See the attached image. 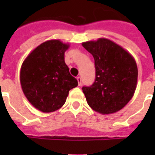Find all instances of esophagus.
Segmentation results:
<instances>
[{
    "instance_id": "esophagus-1",
    "label": "esophagus",
    "mask_w": 155,
    "mask_h": 155,
    "mask_svg": "<svg viewBox=\"0 0 155 155\" xmlns=\"http://www.w3.org/2000/svg\"><path fill=\"white\" fill-rule=\"evenodd\" d=\"M76 79H77L78 84H79V86H80V85H81V84H82V80H81V78H80V76H78Z\"/></svg>"
}]
</instances>
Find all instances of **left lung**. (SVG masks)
I'll list each match as a JSON object with an SVG mask.
<instances>
[{"label":"left lung","instance_id":"obj_1","mask_svg":"<svg viewBox=\"0 0 155 155\" xmlns=\"http://www.w3.org/2000/svg\"><path fill=\"white\" fill-rule=\"evenodd\" d=\"M95 60L96 80L83 87L88 105L97 113L111 114L123 108L137 87V67L134 58L107 38L83 42Z\"/></svg>","mask_w":155,"mask_h":155}]
</instances>
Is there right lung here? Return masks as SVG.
<instances>
[{"label":"right lung","mask_w":155,"mask_h":155,"mask_svg":"<svg viewBox=\"0 0 155 155\" xmlns=\"http://www.w3.org/2000/svg\"><path fill=\"white\" fill-rule=\"evenodd\" d=\"M70 45L60 40L42 42L29 54L20 71L23 93L42 113L58 110L65 104L69 91L78 81L69 72L64 53Z\"/></svg>","instance_id":"1"}]
</instances>
